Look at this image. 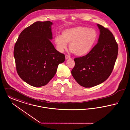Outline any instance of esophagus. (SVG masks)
Segmentation results:
<instances>
[{
	"label": "esophagus",
	"mask_w": 130,
	"mask_h": 130,
	"mask_svg": "<svg viewBox=\"0 0 130 130\" xmlns=\"http://www.w3.org/2000/svg\"><path fill=\"white\" fill-rule=\"evenodd\" d=\"M65 58H66V60H68V59H69L70 58V57L69 55H66Z\"/></svg>",
	"instance_id": "34e87169"
}]
</instances>
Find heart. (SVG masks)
<instances>
[{"label":"heart","mask_w":130,"mask_h":130,"mask_svg":"<svg viewBox=\"0 0 130 130\" xmlns=\"http://www.w3.org/2000/svg\"><path fill=\"white\" fill-rule=\"evenodd\" d=\"M98 34L95 29L83 26L67 29L62 35L56 36L55 42L58 50L62 52L69 43V48L75 55L83 56L89 53L94 46Z\"/></svg>","instance_id":"obj_1"}]
</instances>
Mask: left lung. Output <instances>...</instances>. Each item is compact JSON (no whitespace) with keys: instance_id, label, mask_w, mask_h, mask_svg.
I'll return each mask as SVG.
<instances>
[{"instance_id":"left-lung-1","label":"left lung","mask_w":130,"mask_h":130,"mask_svg":"<svg viewBox=\"0 0 130 130\" xmlns=\"http://www.w3.org/2000/svg\"><path fill=\"white\" fill-rule=\"evenodd\" d=\"M98 43L88 54L74 59L71 74L80 86L91 88L105 81L111 74L117 57L118 47L112 33L97 24Z\"/></svg>"}]
</instances>
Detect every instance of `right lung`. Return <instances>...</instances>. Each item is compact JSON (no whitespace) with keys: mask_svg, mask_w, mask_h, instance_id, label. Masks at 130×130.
Returning a JSON list of instances; mask_svg holds the SVG:
<instances>
[{"mask_svg":"<svg viewBox=\"0 0 130 130\" xmlns=\"http://www.w3.org/2000/svg\"><path fill=\"white\" fill-rule=\"evenodd\" d=\"M50 21H37L24 29L14 45V56L17 72L24 82L40 87L55 75L65 56L55 49Z\"/></svg>","mask_w":130,"mask_h":130,"instance_id":"obj_1","label":"right lung"}]
</instances>
